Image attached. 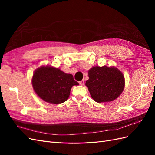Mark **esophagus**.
<instances>
[{
	"instance_id": "esophagus-1",
	"label": "esophagus",
	"mask_w": 155,
	"mask_h": 155,
	"mask_svg": "<svg viewBox=\"0 0 155 155\" xmlns=\"http://www.w3.org/2000/svg\"><path fill=\"white\" fill-rule=\"evenodd\" d=\"M79 85H81V86H83V85H84V83H85V81L84 80H82V81H80L79 82Z\"/></svg>"
}]
</instances>
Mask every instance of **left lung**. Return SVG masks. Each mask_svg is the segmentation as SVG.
Instances as JSON below:
<instances>
[{
  "instance_id": "obj_1",
  "label": "left lung",
  "mask_w": 155,
  "mask_h": 155,
  "mask_svg": "<svg viewBox=\"0 0 155 155\" xmlns=\"http://www.w3.org/2000/svg\"><path fill=\"white\" fill-rule=\"evenodd\" d=\"M85 85L92 99L97 103L110 102L118 98L125 87V78L115 67H93L88 70Z\"/></svg>"
}]
</instances>
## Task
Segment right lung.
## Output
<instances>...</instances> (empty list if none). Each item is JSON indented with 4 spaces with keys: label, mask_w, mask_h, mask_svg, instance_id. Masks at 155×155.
<instances>
[{
    "label": "right lung",
    "mask_w": 155,
    "mask_h": 155,
    "mask_svg": "<svg viewBox=\"0 0 155 155\" xmlns=\"http://www.w3.org/2000/svg\"><path fill=\"white\" fill-rule=\"evenodd\" d=\"M34 90L45 101L59 104L67 101L70 90L79 83L72 74L64 73L58 68L42 66L37 68L31 79Z\"/></svg>",
    "instance_id": "1"
}]
</instances>
